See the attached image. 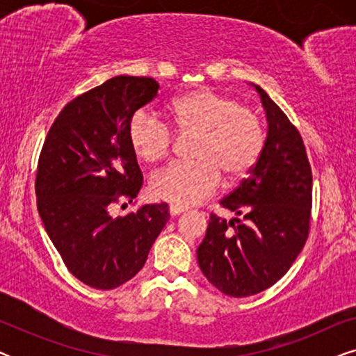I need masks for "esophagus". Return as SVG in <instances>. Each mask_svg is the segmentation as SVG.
Returning <instances> with one entry per match:
<instances>
[{
  "label": "esophagus",
  "mask_w": 356,
  "mask_h": 356,
  "mask_svg": "<svg viewBox=\"0 0 356 356\" xmlns=\"http://www.w3.org/2000/svg\"><path fill=\"white\" fill-rule=\"evenodd\" d=\"M184 209L179 207V206H170V216L172 217H177L179 213H183Z\"/></svg>",
  "instance_id": "34e87169"
}]
</instances>
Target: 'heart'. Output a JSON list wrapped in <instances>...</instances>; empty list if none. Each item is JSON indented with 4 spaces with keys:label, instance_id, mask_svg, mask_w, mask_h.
Returning <instances> with one entry per match:
<instances>
[{
    "label": "heart",
    "instance_id": "heart-1",
    "mask_svg": "<svg viewBox=\"0 0 356 356\" xmlns=\"http://www.w3.org/2000/svg\"><path fill=\"white\" fill-rule=\"evenodd\" d=\"M168 120L179 134H194L193 162L168 165L150 178V193L160 201L189 207L212 196L222 183L250 175L264 149L261 120L248 106L212 89L184 94L168 106ZM133 152L147 163L170 154L173 133L149 110H138L128 124Z\"/></svg>",
    "mask_w": 356,
    "mask_h": 356
}]
</instances>
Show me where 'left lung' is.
I'll list each match as a JSON object with an SVG mask.
<instances>
[{
    "label": "left lung",
    "mask_w": 356,
    "mask_h": 356,
    "mask_svg": "<svg viewBox=\"0 0 356 356\" xmlns=\"http://www.w3.org/2000/svg\"><path fill=\"white\" fill-rule=\"evenodd\" d=\"M254 89L267 118L264 149L250 177L220 201L236 218L212 213L197 248L206 279L235 298L259 293L286 274L308 240L313 202V175L298 129L259 86Z\"/></svg>",
    "instance_id": "1"
}]
</instances>
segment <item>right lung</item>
Instances as JSON below:
<instances>
[{"label": "right lung", "instance_id": "add662e5", "mask_svg": "<svg viewBox=\"0 0 356 356\" xmlns=\"http://www.w3.org/2000/svg\"><path fill=\"white\" fill-rule=\"evenodd\" d=\"M152 77L116 76L71 100L48 131L37 165V207L67 270L111 290L133 279L168 222V204L111 217L133 202L143 173L128 140L131 116L157 97Z\"/></svg>", "mask_w": 356, "mask_h": 356}]
</instances>
